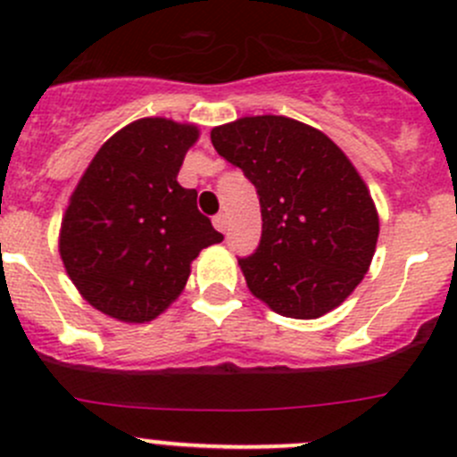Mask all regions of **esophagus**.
Here are the masks:
<instances>
[{"instance_id":"1","label":"esophagus","mask_w":457,"mask_h":457,"mask_svg":"<svg viewBox=\"0 0 457 457\" xmlns=\"http://www.w3.org/2000/svg\"><path fill=\"white\" fill-rule=\"evenodd\" d=\"M212 223H214V228L219 229V232H225V229H228V216L216 214L214 219H212Z\"/></svg>"}]
</instances>
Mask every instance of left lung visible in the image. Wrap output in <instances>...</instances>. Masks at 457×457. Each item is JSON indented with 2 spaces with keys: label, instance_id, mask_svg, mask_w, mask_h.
Masks as SVG:
<instances>
[{
  "label": "left lung",
  "instance_id": "obj_1",
  "mask_svg": "<svg viewBox=\"0 0 457 457\" xmlns=\"http://www.w3.org/2000/svg\"><path fill=\"white\" fill-rule=\"evenodd\" d=\"M210 137L261 201V243L238 258L250 292L287 318L338 307L370 270L380 232L352 161L320 130L276 114L237 119Z\"/></svg>",
  "mask_w": 457,
  "mask_h": 457
}]
</instances>
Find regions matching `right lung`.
<instances>
[{
	"instance_id": "obj_1",
	"label": "right lung",
	"mask_w": 457,
	"mask_h": 457,
	"mask_svg": "<svg viewBox=\"0 0 457 457\" xmlns=\"http://www.w3.org/2000/svg\"><path fill=\"white\" fill-rule=\"evenodd\" d=\"M199 139L190 123L147 117L110 137L77 183L59 234L68 276L95 310L152 320L177 301L203 247L223 241L177 174Z\"/></svg>"
}]
</instances>
